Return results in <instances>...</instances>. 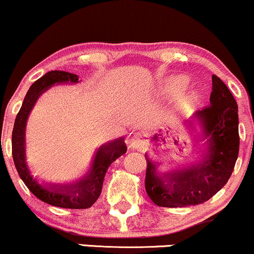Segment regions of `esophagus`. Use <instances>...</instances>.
Segmentation results:
<instances>
[{"instance_id":"34e87169","label":"esophagus","mask_w":254,"mask_h":254,"mask_svg":"<svg viewBox=\"0 0 254 254\" xmlns=\"http://www.w3.org/2000/svg\"><path fill=\"white\" fill-rule=\"evenodd\" d=\"M140 146H141V140L136 139V137L132 140V143H130V147H132V148L137 149V148H140Z\"/></svg>"}]
</instances>
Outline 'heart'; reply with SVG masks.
I'll list each match as a JSON object with an SVG mask.
<instances>
[{
	"mask_svg": "<svg viewBox=\"0 0 254 254\" xmlns=\"http://www.w3.org/2000/svg\"><path fill=\"white\" fill-rule=\"evenodd\" d=\"M185 84V79L184 77H173V79L170 80V82L166 84L165 87V90L167 93L170 94H173L175 92H178V90H180L183 88V86ZM199 101V96L198 94L195 93H190L187 94V95H185L183 99H181V102H180V111L181 112H186L189 111V109L193 108L194 106L196 105Z\"/></svg>",
	"mask_w": 254,
	"mask_h": 254,
	"instance_id": "heart-1",
	"label": "heart"
}]
</instances>
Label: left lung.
<instances>
[{
    "mask_svg": "<svg viewBox=\"0 0 254 254\" xmlns=\"http://www.w3.org/2000/svg\"><path fill=\"white\" fill-rule=\"evenodd\" d=\"M211 106L198 111L185 124L198 133L205 147L190 165L159 172V162L146 156V192L161 207H186L211 199L230 179L239 153L238 105L232 93L217 75H212Z\"/></svg>",
    "mask_w": 254,
    "mask_h": 254,
    "instance_id": "1",
    "label": "left lung"
}]
</instances>
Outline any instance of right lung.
Instances as JSON below:
<instances>
[{
	"label": "right lung",
	"mask_w": 254,
	"mask_h": 254,
	"mask_svg": "<svg viewBox=\"0 0 254 254\" xmlns=\"http://www.w3.org/2000/svg\"><path fill=\"white\" fill-rule=\"evenodd\" d=\"M77 82L79 76L76 74L64 70H52L31 84L15 119L11 135V151L18 175L36 198L56 207L83 209L90 207L98 200L102 190L103 179L112 162L127 152V145L124 137H118L100 146L88 171L73 183H40L37 178L31 174L26 156L27 121L37 99L54 84Z\"/></svg>",
	"instance_id": "right-lung-1"
}]
</instances>
